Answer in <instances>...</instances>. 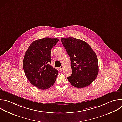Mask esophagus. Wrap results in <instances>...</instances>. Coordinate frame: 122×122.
<instances>
[{
	"label": "esophagus",
	"mask_w": 122,
	"mask_h": 122,
	"mask_svg": "<svg viewBox=\"0 0 122 122\" xmlns=\"http://www.w3.org/2000/svg\"><path fill=\"white\" fill-rule=\"evenodd\" d=\"M63 68V66H61L60 67V68H59V70H60V71H62V70Z\"/></svg>",
	"instance_id": "obj_1"
}]
</instances>
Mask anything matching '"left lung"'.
Instances as JSON below:
<instances>
[{"instance_id":"8db88e82","label":"left lung","mask_w":122,"mask_h":122,"mask_svg":"<svg viewBox=\"0 0 122 122\" xmlns=\"http://www.w3.org/2000/svg\"><path fill=\"white\" fill-rule=\"evenodd\" d=\"M70 56L71 75L67 78L73 86L81 88L91 84L96 79L99 71L97 56L86 42L74 38L61 39Z\"/></svg>"}]
</instances>
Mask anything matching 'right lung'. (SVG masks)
<instances>
[{
  "mask_svg": "<svg viewBox=\"0 0 122 122\" xmlns=\"http://www.w3.org/2000/svg\"><path fill=\"white\" fill-rule=\"evenodd\" d=\"M59 39L44 38L34 41L26 51L23 67L29 81L39 89L45 90L55 83L58 71L51 65V50Z\"/></svg>",
  "mask_w": 122,
  "mask_h": 122,
  "instance_id": "right-lung-1",
  "label": "right lung"
}]
</instances>
